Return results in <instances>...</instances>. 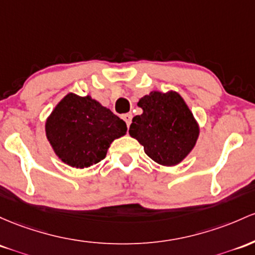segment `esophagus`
Segmentation results:
<instances>
[{
    "label": "esophagus",
    "instance_id": "1",
    "mask_svg": "<svg viewBox=\"0 0 255 255\" xmlns=\"http://www.w3.org/2000/svg\"><path fill=\"white\" fill-rule=\"evenodd\" d=\"M122 119H123V121L126 122V125H127V127H129L130 122H132V115L125 114V115H122Z\"/></svg>",
    "mask_w": 255,
    "mask_h": 255
}]
</instances>
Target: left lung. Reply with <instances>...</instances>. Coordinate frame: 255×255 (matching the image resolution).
Segmentation results:
<instances>
[{
    "instance_id": "left-lung-1",
    "label": "left lung",
    "mask_w": 255,
    "mask_h": 255,
    "mask_svg": "<svg viewBox=\"0 0 255 255\" xmlns=\"http://www.w3.org/2000/svg\"><path fill=\"white\" fill-rule=\"evenodd\" d=\"M141 115L133 117L129 135L156 163L174 167L194 150L200 125L185 100L174 91H152L140 98Z\"/></svg>"
}]
</instances>
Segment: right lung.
<instances>
[{
	"label": "right lung",
	"mask_w": 255,
	"mask_h": 255,
	"mask_svg": "<svg viewBox=\"0 0 255 255\" xmlns=\"http://www.w3.org/2000/svg\"><path fill=\"white\" fill-rule=\"evenodd\" d=\"M44 130L58 158L82 169L102 161L127 125L91 96L69 93L47 117Z\"/></svg>",
	"instance_id": "1"
}]
</instances>
